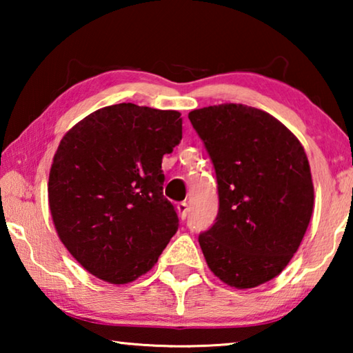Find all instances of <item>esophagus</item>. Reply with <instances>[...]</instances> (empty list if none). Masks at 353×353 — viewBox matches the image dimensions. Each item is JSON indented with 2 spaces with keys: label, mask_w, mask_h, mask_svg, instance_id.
<instances>
[{
  "label": "esophagus",
  "mask_w": 353,
  "mask_h": 353,
  "mask_svg": "<svg viewBox=\"0 0 353 353\" xmlns=\"http://www.w3.org/2000/svg\"><path fill=\"white\" fill-rule=\"evenodd\" d=\"M176 208H177V213H179V216H181L182 219H185L187 218V214H188V210H190V207H188V204L187 202H179V204L176 205Z\"/></svg>",
  "instance_id": "esophagus-1"
}]
</instances>
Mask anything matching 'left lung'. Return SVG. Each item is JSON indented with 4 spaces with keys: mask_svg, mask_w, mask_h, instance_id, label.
<instances>
[{
    "mask_svg": "<svg viewBox=\"0 0 353 353\" xmlns=\"http://www.w3.org/2000/svg\"><path fill=\"white\" fill-rule=\"evenodd\" d=\"M216 171L219 212L199 235L221 282L249 290L277 277L297 252L314 205L305 149L268 112L219 104L188 113Z\"/></svg>",
    "mask_w": 353,
    "mask_h": 353,
    "instance_id": "8db88e82",
    "label": "left lung"
}]
</instances>
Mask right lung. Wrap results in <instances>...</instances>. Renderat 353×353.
<instances>
[{
  "label": "right lung",
  "mask_w": 353,
  "mask_h": 353,
  "mask_svg": "<svg viewBox=\"0 0 353 353\" xmlns=\"http://www.w3.org/2000/svg\"><path fill=\"white\" fill-rule=\"evenodd\" d=\"M182 140L177 110L123 103L74 124L52 159L48 201L56 232L83 270L112 285L146 274L176 234L162 159Z\"/></svg>",
  "instance_id": "add662e5"
}]
</instances>
